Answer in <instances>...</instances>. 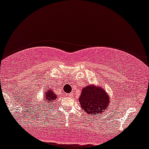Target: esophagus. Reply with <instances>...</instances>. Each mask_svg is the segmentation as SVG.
<instances>
[{
  "label": "esophagus",
  "instance_id": "obj_1",
  "mask_svg": "<svg viewBox=\"0 0 149 149\" xmlns=\"http://www.w3.org/2000/svg\"><path fill=\"white\" fill-rule=\"evenodd\" d=\"M68 96H69L70 97H73V93H71L69 95H68Z\"/></svg>",
  "mask_w": 149,
  "mask_h": 149
}]
</instances>
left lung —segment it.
Returning a JSON list of instances; mask_svg holds the SVG:
<instances>
[{"label": "left lung", "mask_w": 149, "mask_h": 149, "mask_svg": "<svg viewBox=\"0 0 149 149\" xmlns=\"http://www.w3.org/2000/svg\"><path fill=\"white\" fill-rule=\"evenodd\" d=\"M78 99L82 109L88 114L103 113L109 102V97L105 91L94 86L83 88Z\"/></svg>", "instance_id": "8db88e82"}]
</instances>
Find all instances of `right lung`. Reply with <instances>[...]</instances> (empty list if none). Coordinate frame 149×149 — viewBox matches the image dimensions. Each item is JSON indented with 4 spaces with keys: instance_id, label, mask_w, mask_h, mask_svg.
Returning <instances> with one entry per match:
<instances>
[{
    "instance_id": "1",
    "label": "right lung",
    "mask_w": 149,
    "mask_h": 149,
    "mask_svg": "<svg viewBox=\"0 0 149 149\" xmlns=\"http://www.w3.org/2000/svg\"><path fill=\"white\" fill-rule=\"evenodd\" d=\"M45 98L46 100V102H52L53 101H54L55 100H56V94H55V93L52 91V90H51V91H49L48 90V91H47L45 93ZM47 102H46V103L47 104Z\"/></svg>"
}]
</instances>
